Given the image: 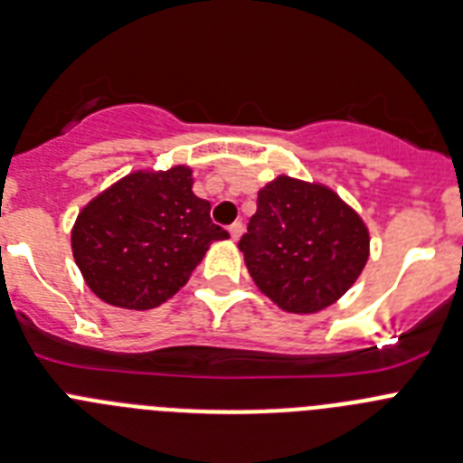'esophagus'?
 Segmentation results:
<instances>
[{
  "mask_svg": "<svg viewBox=\"0 0 463 463\" xmlns=\"http://www.w3.org/2000/svg\"><path fill=\"white\" fill-rule=\"evenodd\" d=\"M228 232H231L232 240H240L241 232H244V226H241V222H235L231 228H228Z\"/></svg>",
  "mask_w": 463,
  "mask_h": 463,
  "instance_id": "1",
  "label": "esophagus"
}]
</instances>
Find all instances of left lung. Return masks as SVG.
<instances>
[{"mask_svg": "<svg viewBox=\"0 0 463 463\" xmlns=\"http://www.w3.org/2000/svg\"><path fill=\"white\" fill-rule=\"evenodd\" d=\"M237 247L272 302L290 314H316L360 277L369 232L335 191L281 175L260 189Z\"/></svg>", "mask_w": 463, "mask_h": 463, "instance_id": "1", "label": "left lung"}]
</instances>
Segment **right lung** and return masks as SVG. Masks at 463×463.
Segmentation results:
<instances>
[{
    "label": "right lung",
    "instance_id": "1",
    "mask_svg": "<svg viewBox=\"0 0 463 463\" xmlns=\"http://www.w3.org/2000/svg\"><path fill=\"white\" fill-rule=\"evenodd\" d=\"M191 170L131 173L78 214L71 247L103 302L154 309L189 281L212 241L228 231L212 223L210 203L191 191Z\"/></svg>",
    "mask_w": 463,
    "mask_h": 463
}]
</instances>
